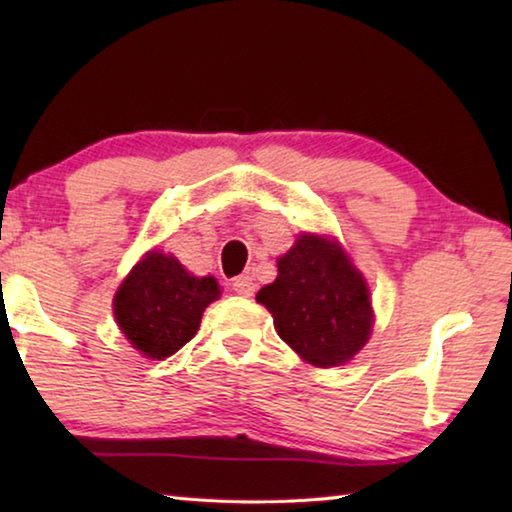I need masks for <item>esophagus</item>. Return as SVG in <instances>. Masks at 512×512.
Returning a JSON list of instances; mask_svg holds the SVG:
<instances>
[{"instance_id": "1", "label": "esophagus", "mask_w": 512, "mask_h": 512, "mask_svg": "<svg viewBox=\"0 0 512 512\" xmlns=\"http://www.w3.org/2000/svg\"><path fill=\"white\" fill-rule=\"evenodd\" d=\"M232 291L239 293V296H244V298H250L255 293L253 277H250V275L235 277V280H232Z\"/></svg>"}]
</instances>
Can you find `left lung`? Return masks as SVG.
Masks as SVG:
<instances>
[{
    "instance_id": "left-lung-1",
    "label": "left lung",
    "mask_w": 512,
    "mask_h": 512,
    "mask_svg": "<svg viewBox=\"0 0 512 512\" xmlns=\"http://www.w3.org/2000/svg\"><path fill=\"white\" fill-rule=\"evenodd\" d=\"M257 302L271 311L275 332L316 368L343 366L368 343L370 291L339 241L300 235L277 259L273 284L259 289Z\"/></svg>"
}]
</instances>
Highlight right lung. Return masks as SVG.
Segmentation results:
<instances>
[{
  "label": "right lung",
  "instance_id": "right-lung-1",
  "mask_svg": "<svg viewBox=\"0 0 512 512\" xmlns=\"http://www.w3.org/2000/svg\"><path fill=\"white\" fill-rule=\"evenodd\" d=\"M221 296L212 275L196 277L173 255L146 253L112 300L121 334L146 359H167L192 341L205 307Z\"/></svg>",
  "mask_w": 512,
  "mask_h": 512
}]
</instances>
